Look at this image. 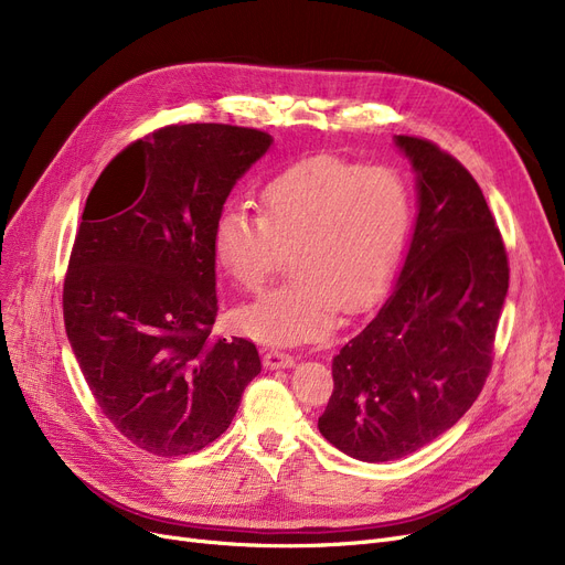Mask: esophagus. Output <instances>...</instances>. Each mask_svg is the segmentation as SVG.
<instances>
[{"label":"esophagus","mask_w":565,"mask_h":565,"mask_svg":"<svg viewBox=\"0 0 565 565\" xmlns=\"http://www.w3.org/2000/svg\"><path fill=\"white\" fill-rule=\"evenodd\" d=\"M263 366L267 371H277V369H290L295 366V360L290 358V354L281 352V350H267L263 354Z\"/></svg>","instance_id":"esophagus-1"}]
</instances>
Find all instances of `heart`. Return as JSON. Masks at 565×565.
<instances>
[{"instance_id":"obj_1","label":"heart","mask_w":565,"mask_h":565,"mask_svg":"<svg viewBox=\"0 0 565 565\" xmlns=\"http://www.w3.org/2000/svg\"><path fill=\"white\" fill-rule=\"evenodd\" d=\"M409 201L401 175L318 156L277 173L260 192V217L226 205L213 256L245 290H258L292 249L290 281L235 313L265 345H300L334 330L339 309L360 311L387 288L405 243Z\"/></svg>"}]
</instances>
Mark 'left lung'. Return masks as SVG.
<instances>
[{"label": "left lung", "instance_id": "left-lung-1", "mask_svg": "<svg viewBox=\"0 0 565 565\" xmlns=\"http://www.w3.org/2000/svg\"><path fill=\"white\" fill-rule=\"evenodd\" d=\"M417 178V220L394 288L332 360L322 437L362 462H390L447 433L481 394L509 260L486 196L449 153L394 137Z\"/></svg>", "mask_w": 565, "mask_h": 565}]
</instances>
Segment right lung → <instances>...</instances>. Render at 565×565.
Segmentation results:
<instances>
[{
    "mask_svg": "<svg viewBox=\"0 0 565 565\" xmlns=\"http://www.w3.org/2000/svg\"><path fill=\"white\" fill-rule=\"evenodd\" d=\"M273 137L222 124L169 126L118 153L86 199L64 284L79 371L139 449L201 451L260 373L247 339H217L213 226Z\"/></svg>",
    "mask_w": 565,
    "mask_h": 565,
    "instance_id": "right-lung-1",
    "label": "right lung"
}]
</instances>
